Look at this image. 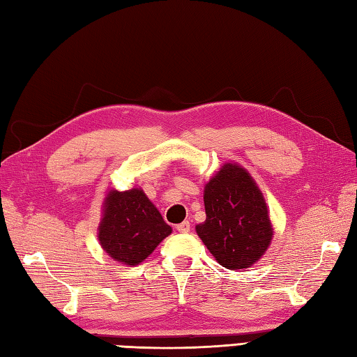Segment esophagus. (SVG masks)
Returning a JSON list of instances; mask_svg holds the SVG:
<instances>
[{
  "mask_svg": "<svg viewBox=\"0 0 357 357\" xmlns=\"http://www.w3.org/2000/svg\"><path fill=\"white\" fill-rule=\"evenodd\" d=\"M176 228H177L178 233H188L191 230V224L188 220H185V222H181V224H178Z\"/></svg>",
  "mask_w": 357,
  "mask_h": 357,
  "instance_id": "1",
  "label": "esophagus"
}]
</instances>
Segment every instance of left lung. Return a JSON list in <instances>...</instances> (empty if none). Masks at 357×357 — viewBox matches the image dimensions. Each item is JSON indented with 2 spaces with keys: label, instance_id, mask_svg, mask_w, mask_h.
<instances>
[{
  "label": "left lung",
  "instance_id": "8db88e82",
  "mask_svg": "<svg viewBox=\"0 0 357 357\" xmlns=\"http://www.w3.org/2000/svg\"><path fill=\"white\" fill-rule=\"evenodd\" d=\"M206 219L199 238L222 267L238 271L258 262L273 238L271 214L257 181L238 163H225L204 190Z\"/></svg>",
  "mask_w": 357,
  "mask_h": 357
}]
</instances>
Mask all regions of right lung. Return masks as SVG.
Here are the masks:
<instances>
[{
    "mask_svg": "<svg viewBox=\"0 0 357 357\" xmlns=\"http://www.w3.org/2000/svg\"><path fill=\"white\" fill-rule=\"evenodd\" d=\"M172 233L141 188L110 190L102 202L98 239L112 259L124 266H138Z\"/></svg>",
    "mask_w": 357,
    "mask_h": 357,
    "instance_id": "obj_1",
    "label": "right lung"
}]
</instances>
